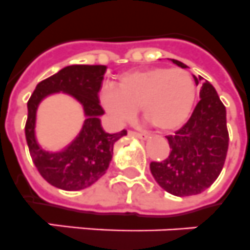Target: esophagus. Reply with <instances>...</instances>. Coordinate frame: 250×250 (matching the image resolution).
Returning <instances> with one entry per match:
<instances>
[{"mask_svg": "<svg viewBox=\"0 0 250 250\" xmlns=\"http://www.w3.org/2000/svg\"><path fill=\"white\" fill-rule=\"evenodd\" d=\"M131 136H136V137L141 138V140H146L147 138V135L146 133H142V132H136V131H129L128 132Z\"/></svg>", "mask_w": 250, "mask_h": 250, "instance_id": "1", "label": "esophagus"}]
</instances>
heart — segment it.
Returning a JSON list of instances; mask_svg holds the SVG:
<instances>
[{"mask_svg":"<svg viewBox=\"0 0 250 250\" xmlns=\"http://www.w3.org/2000/svg\"><path fill=\"white\" fill-rule=\"evenodd\" d=\"M197 86L189 72L182 68L152 67L122 75L115 86H104L100 103L113 121L123 125L137 113L160 131H173L189 117Z\"/></svg>","mask_w":250,"mask_h":250,"instance_id":"heart-1","label":"heart"}]
</instances>
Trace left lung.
<instances>
[{
	"mask_svg": "<svg viewBox=\"0 0 250 250\" xmlns=\"http://www.w3.org/2000/svg\"><path fill=\"white\" fill-rule=\"evenodd\" d=\"M193 77L197 85L201 83V100L186 125L167 136L170 146L167 159L150 164L157 184L178 197L194 196L211 187L221 173L229 147L225 105L207 80Z\"/></svg>",
	"mask_w": 250,
	"mask_h": 250,
	"instance_id": "1",
	"label": "left lung"
}]
</instances>
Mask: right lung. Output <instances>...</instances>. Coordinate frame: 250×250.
Segmentation results:
<instances>
[{"mask_svg":"<svg viewBox=\"0 0 250 250\" xmlns=\"http://www.w3.org/2000/svg\"><path fill=\"white\" fill-rule=\"evenodd\" d=\"M105 66L72 64L67 66L38 83L28 102V119L25 137L29 152L39 174L48 183L64 190H80L95 183L105 174L112 160L113 146L127 131L106 133L102 128L100 115L104 110L99 104ZM63 91L82 103L88 118L83 129L72 144L61 153L42 150L35 138L36 108L43 97Z\"/></svg>","mask_w":250,"mask_h":250,"instance_id":"add662e5","label":"right lung"}]
</instances>
